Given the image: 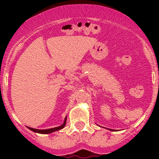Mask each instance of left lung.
<instances>
[{
	"instance_id": "left-lung-1",
	"label": "left lung",
	"mask_w": 159,
	"mask_h": 159,
	"mask_svg": "<svg viewBox=\"0 0 159 159\" xmlns=\"http://www.w3.org/2000/svg\"><path fill=\"white\" fill-rule=\"evenodd\" d=\"M109 130H111V129H109Z\"/></svg>"
}]
</instances>
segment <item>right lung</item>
<instances>
[{"label":"right lung","mask_w":159,"mask_h":159,"mask_svg":"<svg viewBox=\"0 0 159 159\" xmlns=\"http://www.w3.org/2000/svg\"><path fill=\"white\" fill-rule=\"evenodd\" d=\"M66 121H67V116L64 119V123H63L61 126L60 127H54V128H50V129H46V130H39V129H35V128H32V127H28L29 130H31L32 131L36 132V133H39V134H50V133H52L54 131H57V130H61V129L64 128L65 127L66 125Z\"/></svg>","instance_id":"obj_1"}]
</instances>
